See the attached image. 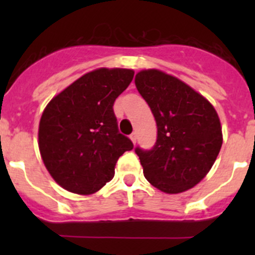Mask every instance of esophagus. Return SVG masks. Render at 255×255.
<instances>
[{
	"mask_svg": "<svg viewBox=\"0 0 255 255\" xmlns=\"http://www.w3.org/2000/svg\"><path fill=\"white\" fill-rule=\"evenodd\" d=\"M129 138H130V140H132L133 143H135V142H137V133H135V132H133L132 134L129 135Z\"/></svg>",
	"mask_w": 255,
	"mask_h": 255,
	"instance_id": "esophagus-1",
	"label": "esophagus"
}]
</instances>
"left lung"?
<instances>
[{
    "label": "left lung",
    "mask_w": 255,
    "mask_h": 255,
    "mask_svg": "<svg viewBox=\"0 0 255 255\" xmlns=\"http://www.w3.org/2000/svg\"><path fill=\"white\" fill-rule=\"evenodd\" d=\"M134 82L158 128L150 150L135 148L144 176L166 194L191 189L207 175L222 146L215 107L181 80L156 69L139 71Z\"/></svg>",
    "instance_id": "left-lung-1"
}]
</instances>
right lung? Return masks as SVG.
<instances>
[{
	"mask_svg": "<svg viewBox=\"0 0 255 255\" xmlns=\"http://www.w3.org/2000/svg\"><path fill=\"white\" fill-rule=\"evenodd\" d=\"M130 69H96L47 105L39 122V150L63 189L91 195L115 176V166L133 143L118 130L116 99L133 80Z\"/></svg>",
	"mask_w": 255,
	"mask_h": 255,
	"instance_id": "add662e5",
	"label": "right lung"
}]
</instances>
